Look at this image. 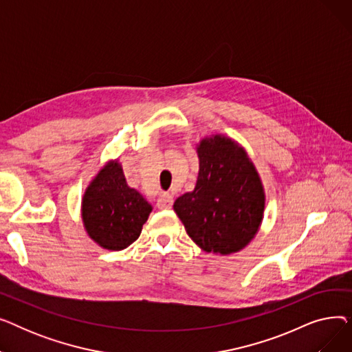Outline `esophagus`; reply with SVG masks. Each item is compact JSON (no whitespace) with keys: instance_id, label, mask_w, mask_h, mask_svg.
I'll use <instances>...</instances> for the list:
<instances>
[{"instance_id":"34e87169","label":"esophagus","mask_w":352,"mask_h":352,"mask_svg":"<svg viewBox=\"0 0 352 352\" xmlns=\"http://www.w3.org/2000/svg\"><path fill=\"white\" fill-rule=\"evenodd\" d=\"M173 195L168 192H162L160 194L158 199H157V207L160 210H170L173 207Z\"/></svg>"}]
</instances>
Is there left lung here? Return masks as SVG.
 Masks as SVG:
<instances>
[{"label":"left lung","mask_w":352,"mask_h":352,"mask_svg":"<svg viewBox=\"0 0 352 352\" xmlns=\"http://www.w3.org/2000/svg\"><path fill=\"white\" fill-rule=\"evenodd\" d=\"M199 171L192 192L174 202V211L192 241L204 251L243 250L261 226L265 194L254 164L235 141L212 135L198 148Z\"/></svg>","instance_id":"1"}]
</instances>
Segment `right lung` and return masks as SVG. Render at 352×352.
Masks as SVG:
<instances>
[{
  "label": "right lung",
  "mask_w": 352,
  "mask_h": 352,
  "mask_svg": "<svg viewBox=\"0 0 352 352\" xmlns=\"http://www.w3.org/2000/svg\"><path fill=\"white\" fill-rule=\"evenodd\" d=\"M153 207L126 186L121 165L109 161L92 179L82 198L88 235L102 248L120 251L140 236Z\"/></svg>",
  "instance_id": "add662e5"
}]
</instances>
